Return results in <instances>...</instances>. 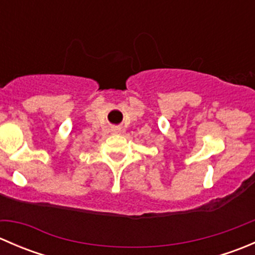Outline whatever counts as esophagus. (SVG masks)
<instances>
[{
	"instance_id": "obj_1",
	"label": "esophagus",
	"mask_w": 255,
	"mask_h": 255,
	"mask_svg": "<svg viewBox=\"0 0 255 255\" xmlns=\"http://www.w3.org/2000/svg\"><path fill=\"white\" fill-rule=\"evenodd\" d=\"M111 132H112V134H120L122 130H121V128H112Z\"/></svg>"
}]
</instances>
